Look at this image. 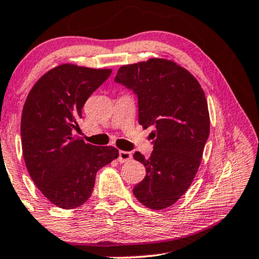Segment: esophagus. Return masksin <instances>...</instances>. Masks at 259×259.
Segmentation results:
<instances>
[{"label":"esophagus","instance_id":"1","mask_svg":"<svg viewBox=\"0 0 259 259\" xmlns=\"http://www.w3.org/2000/svg\"><path fill=\"white\" fill-rule=\"evenodd\" d=\"M131 158H133V155H131V152H129V151H123V150H121V151L118 152V158H117V161H118L119 163L128 162V161H130Z\"/></svg>","mask_w":259,"mask_h":259}]
</instances>
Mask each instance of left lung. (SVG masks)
Returning a JSON list of instances; mask_svg holds the SVG:
<instances>
[{"label": "left lung", "mask_w": 259, "mask_h": 259, "mask_svg": "<svg viewBox=\"0 0 259 259\" xmlns=\"http://www.w3.org/2000/svg\"><path fill=\"white\" fill-rule=\"evenodd\" d=\"M115 81L137 95L138 123L155 126L150 157L134 155L147 170L135 197L148 209H166L190 188L201 164L210 133L205 94L190 71L166 58L122 65Z\"/></svg>", "instance_id": "obj_1"}]
</instances>
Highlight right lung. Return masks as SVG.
<instances>
[{"label":"right lung","mask_w":259,"mask_h":259,"mask_svg":"<svg viewBox=\"0 0 259 259\" xmlns=\"http://www.w3.org/2000/svg\"><path fill=\"white\" fill-rule=\"evenodd\" d=\"M111 71L56 65L25 98L21 117L25 166L39 191L61 209H75L88 201L97 171L118 157L115 147H96L72 135L85 101Z\"/></svg>","instance_id":"obj_1"}]
</instances>
